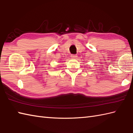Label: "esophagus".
I'll return each instance as SVG.
<instances>
[{
  "label": "esophagus",
  "mask_w": 133,
  "mask_h": 133,
  "mask_svg": "<svg viewBox=\"0 0 133 133\" xmlns=\"http://www.w3.org/2000/svg\"><path fill=\"white\" fill-rule=\"evenodd\" d=\"M72 58H77V55H71Z\"/></svg>",
  "instance_id": "esophagus-1"
}]
</instances>
